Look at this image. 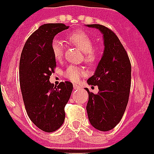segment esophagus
Listing matches in <instances>:
<instances>
[{"instance_id": "34e87169", "label": "esophagus", "mask_w": 154, "mask_h": 154, "mask_svg": "<svg viewBox=\"0 0 154 154\" xmlns=\"http://www.w3.org/2000/svg\"><path fill=\"white\" fill-rule=\"evenodd\" d=\"M73 87H74V89H75V90H79V89H81V88H80L79 85H76V84H74V85H73Z\"/></svg>"}]
</instances>
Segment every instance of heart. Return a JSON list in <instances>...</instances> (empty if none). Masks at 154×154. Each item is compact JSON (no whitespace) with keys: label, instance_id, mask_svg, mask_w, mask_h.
<instances>
[{"label":"heart","instance_id":"heart-1","mask_svg":"<svg viewBox=\"0 0 154 154\" xmlns=\"http://www.w3.org/2000/svg\"><path fill=\"white\" fill-rule=\"evenodd\" d=\"M69 40L72 44L78 47L85 53V59L87 62L92 63L96 59V54L93 51V42L88 34L82 31H77L69 36ZM51 51L55 59L59 60L62 58L64 52L63 42L58 38H55L51 43ZM85 75L83 70L74 65H69L64 72V76L67 79L77 82L82 76Z\"/></svg>","mask_w":154,"mask_h":154}]
</instances>
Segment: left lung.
<instances>
[{
  "label": "left lung",
  "mask_w": 154,
  "mask_h": 154,
  "mask_svg": "<svg viewBox=\"0 0 154 154\" xmlns=\"http://www.w3.org/2000/svg\"><path fill=\"white\" fill-rule=\"evenodd\" d=\"M103 35L104 51L94 75L87 80L98 85V94L89 92L86 110L89 123L100 131H109L121 120L127 106L131 84V65L118 37L101 24H86Z\"/></svg>",
  "instance_id": "obj_1"
}]
</instances>
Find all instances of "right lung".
<instances>
[{
    "label": "right lung",
    "instance_id": "add662e5",
    "mask_svg": "<svg viewBox=\"0 0 154 154\" xmlns=\"http://www.w3.org/2000/svg\"><path fill=\"white\" fill-rule=\"evenodd\" d=\"M69 26L45 24L28 38L19 64L21 94L28 117L40 130L51 133L65 120V106L72 92L70 82L55 86L49 82L56 62L51 51L55 35Z\"/></svg>",
    "mask_w": 154,
    "mask_h": 154
}]
</instances>
